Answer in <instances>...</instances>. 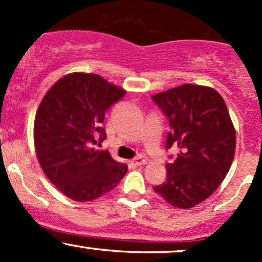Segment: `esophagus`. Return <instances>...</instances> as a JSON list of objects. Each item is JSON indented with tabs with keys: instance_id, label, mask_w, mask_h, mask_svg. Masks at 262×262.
Instances as JSON below:
<instances>
[{
	"instance_id": "esophagus-1",
	"label": "esophagus",
	"mask_w": 262,
	"mask_h": 262,
	"mask_svg": "<svg viewBox=\"0 0 262 262\" xmlns=\"http://www.w3.org/2000/svg\"><path fill=\"white\" fill-rule=\"evenodd\" d=\"M146 162L145 159L143 158V156H138V158H135L132 160L129 164H130L132 167H137V166H140V165H144Z\"/></svg>"
}]
</instances>
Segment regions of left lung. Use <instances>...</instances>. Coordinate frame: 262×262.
<instances>
[{"instance_id":"obj_1","label":"left lung","mask_w":262,"mask_h":262,"mask_svg":"<svg viewBox=\"0 0 262 262\" xmlns=\"http://www.w3.org/2000/svg\"><path fill=\"white\" fill-rule=\"evenodd\" d=\"M151 98L170 122L166 149L179 150L166 164V181L152 189L176 208H192L219 187L233 162L236 137L229 111L208 86L185 83Z\"/></svg>"}]
</instances>
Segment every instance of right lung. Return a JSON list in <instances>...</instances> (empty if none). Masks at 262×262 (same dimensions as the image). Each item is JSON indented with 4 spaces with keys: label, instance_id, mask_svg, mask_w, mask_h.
I'll return each instance as SVG.
<instances>
[{
    "label": "right lung",
    "instance_id": "1",
    "mask_svg": "<svg viewBox=\"0 0 262 262\" xmlns=\"http://www.w3.org/2000/svg\"><path fill=\"white\" fill-rule=\"evenodd\" d=\"M125 95L100 75H65L48 90L34 119L35 154L53 185L77 202L97 200L116 187L128 171L107 150L101 127L106 111Z\"/></svg>",
    "mask_w": 262,
    "mask_h": 262
}]
</instances>
